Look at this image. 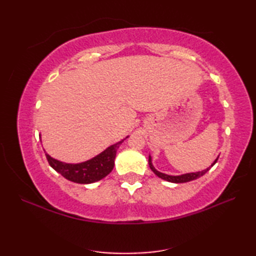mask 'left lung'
<instances>
[{"instance_id": "1", "label": "left lung", "mask_w": 256, "mask_h": 256, "mask_svg": "<svg viewBox=\"0 0 256 256\" xmlns=\"http://www.w3.org/2000/svg\"><path fill=\"white\" fill-rule=\"evenodd\" d=\"M216 160H218V158H216L214 160V164H212L211 166H214ZM148 164H150V168L154 172L155 175L158 176L160 178L164 179V180H167V182H176V184H180V182H192V180H194V179H197L199 177H201L202 175H204V174L209 170V168H206V170H202V172H190V174H184V175H182V176H170V175H166V174H162V172H160L158 170H156L154 166L152 165V158L150 156L148 157Z\"/></svg>"}]
</instances>
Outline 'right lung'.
I'll use <instances>...</instances> for the list:
<instances>
[{"instance_id":"add662e5","label":"right lung","mask_w":256,"mask_h":256,"mask_svg":"<svg viewBox=\"0 0 256 256\" xmlns=\"http://www.w3.org/2000/svg\"><path fill=\"white\" fill-rule=\"evenodd\" d=\"M122 142L123 140L110 146L94 158L80 164H66L52 158L48 154H46V158L54 170L68 180L77 184H91L100 180L111 172L116 150Z\"/></svg>"}]
</instances>
